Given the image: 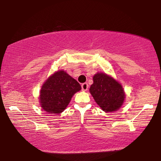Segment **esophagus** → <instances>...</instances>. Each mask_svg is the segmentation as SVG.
I'll return each mask as SVG.
<instances>
[{"label":"esophagus","instance_id":"1","mask_svg":"<svg viewBox=\"0 0 161 161\" xmlns=\"http://www.w3.org/2000/svg\"><path fill=\"white\" fill-rule=\"evenodd\" d=\"M81 88H82L83 91H87L88 88H89V85H88L87 83H84L81 85Z\"/></svg>","mask_w":161,"mask_h":161}]
</instances>
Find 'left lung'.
I'll list each match as a JSON object with an SVG mask.
<instances>
[{
	"mask_svg": "<svg viewBox=\"0 0 161 161\" xmlns=\"http://www.w3.org/2000/svg\"><path fill=\"white\" fill-rule=\"evenodd\" d=\"M89 92L100 108L105 112L118 111L122 106L125 92L122 84L104 72H97Z\"/></svg>",
	"mask_w": 161,
	"mask_h": 161,
	"instance_id": "left-lung-1",
	"label": "left lung"
}]
</instances>
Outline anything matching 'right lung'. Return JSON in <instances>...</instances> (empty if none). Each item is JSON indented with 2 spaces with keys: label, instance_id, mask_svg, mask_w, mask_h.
Listing matches in <instances>:
<instances>
[{
  "label": "right lung",
  "instance_id": "1",
  "mask_svg": "<svg viewBox=\"0 0 161 161\" xmlns=\"http://www.w3.org/2000/svg\"><path fill=\"white\" fill-rule=\"evenodd\" d=\"M81 89L80 85L64 70L55 72L42 86L39 105L46 113L59 114L69 105L72 96Z\"/></svg>",
  "mask_w": 161,
  "mask_h": 161
}]
</instances>
